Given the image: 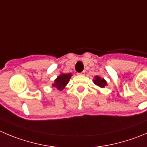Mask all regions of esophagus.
I'll list each match as a JSON object with an SVG mask.
<instances>
[{"instance_id":"esophagus-1","label":"esophagus","mask_w":147,"mask_h":147,"mask_svg":"<svg viewBox=\"0 0 147 147\" xmlns=\"http://www.w3.org/2000/svg\"><path fill=\"white\" fill-rule=\"evenodd\" d=\"M85 74V71H82V72L81 73H78L77 75L78 76H83V75Z\"/></svg>"}]
</instances>
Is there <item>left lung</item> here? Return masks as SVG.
<instances>
[{"label":"left lung","mask_w":147,"mask_h":147,"mask_svg":"<svg viewBox=\"0 0 147 147\" xmlns=\"http://www.w3.org/2000/svg\"><path fill=\"white\" fill-rule=\"evenodd\" d=\"M94 83L97 86H100V87L104 88L105 86L107 85V82L104 79H102L100 76H95L94 79Z\"/></svg>","instance_id":"obj_1"}]
</instances>
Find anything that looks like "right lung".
<instances>
[{"label": "right lung", "mask_w": 147, "mask_h": 147, "mask_svg": "<svg viewBox=\"0 0 147 147\" xmlns=\"http://www.w3.org/2000/svg\"><path fill=\"white\" fill-rule=\"evenodd\" d=\"M71 74H62L60 75L59 76H58L56 79L55 80V83L53 84V86L56 89H58V90H63V89L65 88V86H66V84H68V82H69L70 79L71 77Z\"/></svg>", "instance_id": "obj_1"}]
</instances>
